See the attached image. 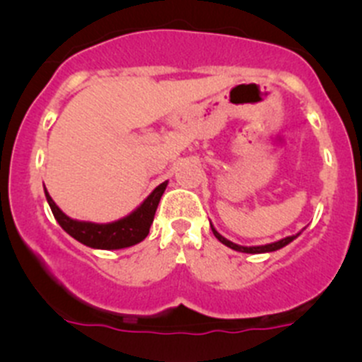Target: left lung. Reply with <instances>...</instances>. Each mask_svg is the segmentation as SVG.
<instances>
[{
  "mask_svg": "<svg viewBox=\"0 0 362 362\" xmlns=\"http://www.w3.org/2000/svg\"><path fill=\"white\" fill-rule=\"evenodd\" d=\"M211 231H214L215 238H217L218 242L224 243V245H228L229 249L238 250V252H247V254H262V252H273V250H279V249H282V247H286L287 243L293 242V240L296 238V236H298V235H296V236H287V238L279 240V242H275V243H268V245H261V247H242V245H236V243L229 242V240H226L224 236L218 235V233L215 231L214 228H211Z\"/></svg>",
  "mask_w": 362,
  "mask_h": 362,
  "instance_id": "8db88e82",
  "label": "left lung"
}]
</instances>
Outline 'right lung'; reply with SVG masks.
<instances>
[{"label":"right lung","mask_w":362,"mask_h":362,"mask_svg":"<svg viewBox=\"0 0 362 362\" xmlns=\"http://www.w3.org/2000/svg\"><path fill=\"white\" fill-rule=\"evenodd\" d=\"M166 185L168 182H163L133 214L120 218V221L110 222V224H94V222L73 221V218H69L66 214H63L61 208L54 203V199L50 198L47 189L45 196L56 221L59 222L61 228L69 236H73L76 242L83 243V245L90 247V249L117 250L136 245L141 240L147 238L148 231H151V224L154 221L156 210H158L159 199L163 196Z\"/></svg>","instance_id":"1"}]
</instances>
